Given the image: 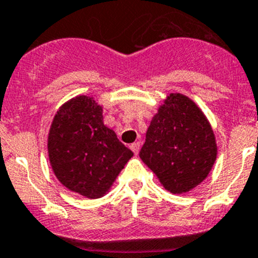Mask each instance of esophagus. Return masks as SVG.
Segmentation results:
<instances>
[{
    "label": "esophagus",
    "mask_w": 258,
    "mask_h": 258,
    "mask_svg": "<svg viewBox=\"0 0 258 258\" xmlns=\"http://www.w3.org/2000/svg\"><path fill=\"white\" fill-rule=\"evenodd\" d=\"M139 148H141V143H139V142H134V143L131 146V149H132V151H133L136 154H138Z\"/></svg>",
    "instance_id": "34e87169"
}]
</instances>
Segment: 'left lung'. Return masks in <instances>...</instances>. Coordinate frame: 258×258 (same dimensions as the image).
I'll list each match as a JSON object with an SVG mask.
<instances>
[{
  "label": "left lung",
  "mask_w": 258,
  "mask_h": 258,
  "mask_svg": "<svg viewBox=\"0 0 258 258\" xmlns=\"http://www.w3.org/2000/svg\"><path fill=\"white\" fill-rule=\"evenodd\" d=\"M218 156L217 141L203 110L182 94L167 95L146 134L139 157L171 194L200 185Z\"/></svg>",
  "instance_id": "8db88e82"
}]
</instances>
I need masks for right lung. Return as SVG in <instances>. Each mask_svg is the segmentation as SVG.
<instances>
[{
    "label": "right lung",
    "mask_w": 258,
    "mask_h": 258,
    "mask_svg": "<svg viewBox=\"0 0 258 258\" xmlns=\"http://www.w3.org/2000/svg\"><path fill=\"white\" fill-rule=\"evenodd\" d=\"M104 107L78 95L57 110L48 133L51 170L70 191L87 199L106 195L133 152L104 124Z\"/></svg>",
    "instance_id": "obj_1"
}]
</instances>
